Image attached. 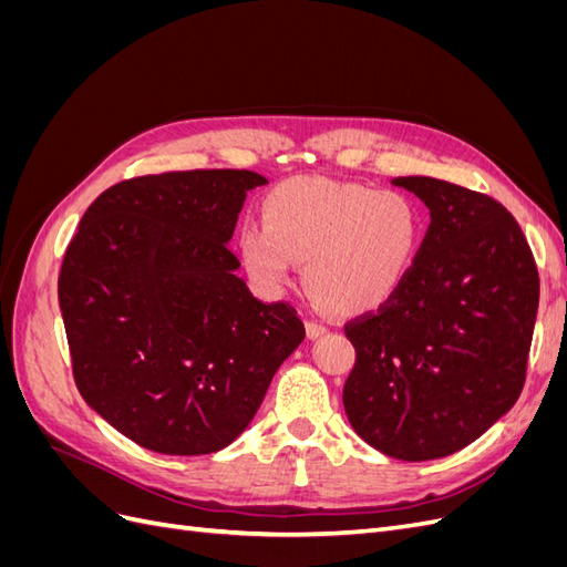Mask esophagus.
Listing matches in <instances>:
<instances>
[{
    "mask_svg": "<svg viewBox=\"0 0 567 567\" xmlns=\"http://www.w3.org/2000/svg\"><path fill=\"white\" fill-rule=\"evenodd\" d=\"M326 331H329V329H326V326H323L321 321H315V319L307 321V336H310L312 340L319 338V336H323Z\"/></svg>",
    "mask_w": 567,
    "mask_h": 567,
    "instance_id": "esophagus-1",
    "label": "esophagus"
}]
</instances>
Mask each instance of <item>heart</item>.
I'll return each mask as SVG.
<instances>
[{"mask_svg": "<svg viewBox=\"0 0 567 567\" xmlns=\"http://www.w3.org/2000/svg\"><path fill=\"white\" fill-rule=\"evenodd\" d=\"M265 225L248 221L241 257L255 281L281 288L305 262L317 302L338 315L379 310L402 284L423 241V213L402 192L329 177H296L271 188Z\"/></svg>", "mask_w": 567, "mask_h": 567, "instance_id": "b5f03b06", "label": "heart"}]
</instances>
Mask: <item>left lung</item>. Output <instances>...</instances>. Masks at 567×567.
Instances as JSON below:
<instances>
[{
  "instance_id": "8db88e82",
  "label": "left lung",
  "mask_w": 567,
  "mask_h": 567,
  "mask_svg": "<svg viewBox=\"0 0 567 567\" xmlns=\"http://www.w3.org/2000/svg\"><path fill=\"white\" fill-rule=\"evenodd\" d=\"M431 210L416 262L379 312L346 323L342 388L354 433L402 461L450 456L516 404L539 307L527 238L499 200L398 177Z\"/></svg>"
}]
</instances>
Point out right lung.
I'll return each instance as SVG.
<instances>
[{"mask_svg": "<svg viewBox=\"0 0 567 567\" xmlns=\"http://www.w3.org/2000/svg\"><path fill=\"white\" fill-rule=\"evenodd\" d=\"M250 169L125 179L82 215L59 274L78 390L146 450H225L305 338L288 302L257 300L229 250Z\"/></svg>", "mask_w": 567, "mask_h": 567, "instance_id": "add662e5", "label": "right lung"}]
</instances>
